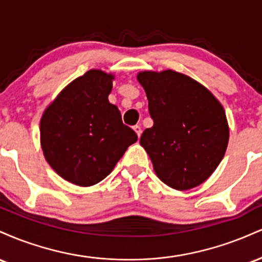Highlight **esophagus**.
<instances>
[{"label":"esophagus","instance_id":"esophagus-1","mask_svg":"<svg viewBox=\"0 0 262 262\" xmlns=\"http://www.w3.org/2000/svg\"><path fill=\"white\" fill-rule=\"evenodd\" d=\"M133 129L135 130V133H137L138 137H140V135H141V127H140V125H138V124L134 125Z\"/></svg>","mask_w":262,"mask_h":262}]
</instances>
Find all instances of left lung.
<instances>
[{"label":"left lung","instance_id":"8db88e82","mask_svg":"<svg viewBox=\"0 0 262 262\" xmlns=\"http://www.w3.org/2000/svg\"><path fill=\"white\" fill-rule=\"evenodd\" d=\"M138 81L154 121L140 144L156 175L180 191L201 185L217 169L229 140L222 104L197 81L172 70L144 71Z\"/></svg>","mask_w":262,"mask_h":262}]
</instances>
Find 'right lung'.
I'll use <instances>...</instances> for the list:
<instances>
[{"label":"right lung","instance_id":"right-lung-1","mask_svg":"<svg viewBox=\"0 0 262 262\" xmlns=\"http://www.w3.org/2000/svg\"><path fill=\"white\" fill-rule=\"evenodd\" d=\"M112 75L90 70L59 93L40 121L44 156L66 181L92 186L107 177L138 140L110 103Z\"/></svg>","mask_w":262,"mask_h":262}]
</instances>
